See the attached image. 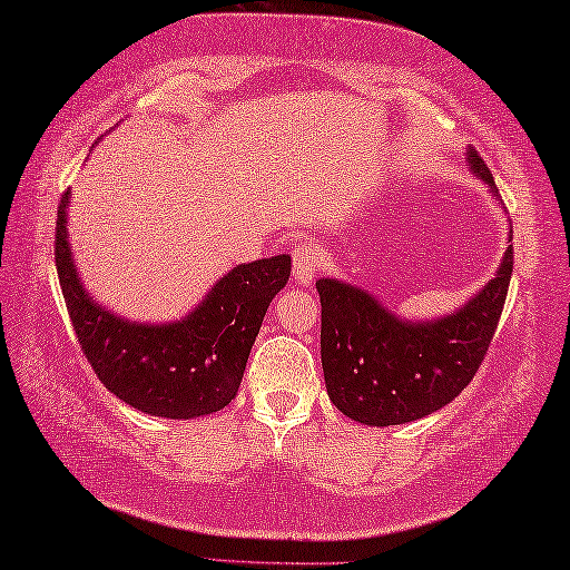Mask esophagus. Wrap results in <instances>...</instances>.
I'll return each mask as SVG.
<instances>
[{"instance_id": "34e87169", "label": "esophagus", "mask_w": 570, "mask_h": 570, "mask_svg": "<svg viewBox=\"0 0 570 570\" xmlns=\"http://www.w3.org/2000/svg\"><path fill=\"white\" fill-rule=\"evenodd\" d=\"M317 265H320V248L315 240H302L295 246L293 250V277L295 283L307 287L315 281V273H317Z\"/></svg>"}]
</instances>
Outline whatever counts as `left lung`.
<instances>
[{
  "mask_svg": "<svg viewBox=\"0 0 570 570\" xmlns=\"http://www.w3.org/2000/svg\"><path fill=\"white\" fill-rule=\"evenodd\" d=\"M464 159L499 199L482 157L468 147ZM512 268L509 246L480 293L455 312L417 322L399 317L362 287L320 277V342L330 401L352 421L386 428L417 421L458 399L490 350Z\"/></svg>",
  "mask_w": 570,
  "mask_h": 570,
  "instance_id": "left-lung-1",
  "label": "left lung"
}]
</instances>
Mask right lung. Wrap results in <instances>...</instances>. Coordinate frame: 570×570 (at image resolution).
I'll return each instance as SVG.
<instances>
[{
    "instance_id": "obj_1",
    "label": "right lung",
    "mask_w": 570,
    "mask_h": 570,
    "mask_svg": "<svg viewBox=\"0 0 570 570\" xmlns=\"http://www.w3.org/2000/svg\"><path fill=\"white\" fill-rule=\"evenodd\" d=\"M63 194L56 218V271L83 354L106 389L147 415L189 421L236 399L265 312L289 277V255L240 263L218 277L189 315L132 322L90 297L68 243Z\"/></svg>"
}]
</instances>
